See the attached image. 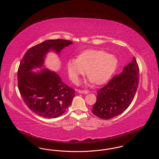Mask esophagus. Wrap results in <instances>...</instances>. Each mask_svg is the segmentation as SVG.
<instances>
[{
    "mask_svg": "<svg viewBox=\"0 0 159 159\" xmlns=\"http://www.w3.org/2000/svg\"><path fill=\"white\" fill-rule=\"evenodd\" d=\"M77 92L79 93H84V94H88L89 91H87V90H84V91H82V90H78Z\"/></svg>",
    "mask_w": 159,
    "mask_h": 159,
    "instance_id": "1",
    "label": "esophagus"
}]
</instances>
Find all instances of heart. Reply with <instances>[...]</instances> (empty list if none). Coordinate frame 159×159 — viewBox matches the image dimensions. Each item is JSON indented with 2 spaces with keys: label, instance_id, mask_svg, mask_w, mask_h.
Segmentation results:
<instances>
[{
  "label": "heart",
  "instance_id": "heart-1",
  "mask_svg": "<svg viewBox=\"0 0 159 159\" xmlns=\"http://www.w3.org/2000/svg\"><path fill=\"white\" fill-rule=\"evenodd\" d=\"M67 70L70 79L77 83L79 77L87 70L88 81L102 84L113 75L119 66L117 58L103 50L89 49L79 55L77 58H70L67 62Z\"/></svg>",
  "mask_w": 159,
  "mask_h": 159
}]
</instances>
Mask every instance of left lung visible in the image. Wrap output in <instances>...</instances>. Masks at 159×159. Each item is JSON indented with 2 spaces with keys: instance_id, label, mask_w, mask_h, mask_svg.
Wrapping results in <instances>:
<instances>
[{
  "instance_id": "8db88e82",
  "label": "left lung",
  "mask_w": 159,
  "mask_h": 159,
  "mask_svg": "<svg viewBox=\"0 0 159 159\" xmlns=\"http://www.w3.org/2000/svg\"><path fill=\"white\" fill-rule=\"evenodd\" d=\"M139 83V68L135 57L104 87L97 92L92 112L102 119H110L125 111L135 95Z\"/></svg>"
}]
</instances>
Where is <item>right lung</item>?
<instances>
[{
    "mask_svg": "<svg viewBox=\"0 0 159 159\" xmlns=\"http://www.w3.org/2000/svg\"><path fill=\"white\" fill-rule=\"evenodd\" d=\"M73 43L63 39L47 40L30 48L23 57L18 70V86L24 102L41 117L56 118L71 105L75 91L64 83L54 71L45 68L48 53L57 55ZM40 70L33 72L34 69Z\"/></svg>",
    "mask_w": 159,
    "mask_h": 159,
    "instance_id": "right-lung-1",
    "label": "right lung"
}]
</instances>
